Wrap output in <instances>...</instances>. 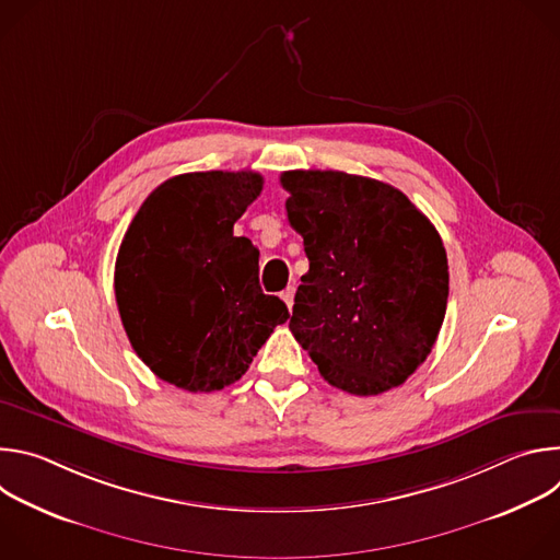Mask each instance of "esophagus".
<instances>
[{
	"instance_id": "esophagus-1",
	"label": "esophagus",
	"mask_w": 560,
	"mask_h": 560,
	"mask_svg": "<svg viewBox=\"0 0 560 560\" xmlns=\"http://www.w3.org/2000/svg\"><path fill=\"white\" fill-rule=\"evenodd\" d=\"M281 299H283V303L288 305V310H292V303H294V285H288V288L281 292Z\"/></svg>"
}]
</instances>
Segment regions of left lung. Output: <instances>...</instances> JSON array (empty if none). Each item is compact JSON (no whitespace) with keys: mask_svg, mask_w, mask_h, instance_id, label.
<instances>
[{"mask_svg":"<svg viewBox=\"0 0 560 560\" xmlns=\"http://www.w3.org/2000/svg\"><path fill=\"white\" fill-rule=\"evenodd\" d=\"M285 212L310 270L290 330L322 376L374 396L406 383L445 318L450 272L430 219L389 184L339 171H290Z\"/></svg>","mask_w":560,"mask_h":560,"instance_id":"1","label":"left lung"}]
</instances>
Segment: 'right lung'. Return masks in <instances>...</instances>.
Returning <instances> with one entry per match:
<instances>
[{
    "instance_id": "add662e5",
    "label": "right lung",
    "mask_w": 560,
    "mask_h": 560,
    "mask_svg": "<svg viewBox=\"0 0 560 560\" xmlns=\"http://www.w3.org/2000/svg\"><path fill=\"white\" fill-rule=\"evenodd\" d=\"M253 171L186 173L156 186L130 221L115 264V296L137 357L188 392L242 378L290 318L259 285V250L234 221L261 195Z\"/></svg>"
}]
</instances>
